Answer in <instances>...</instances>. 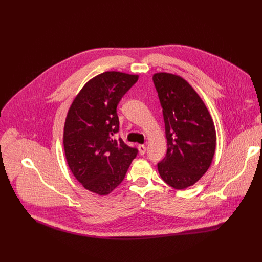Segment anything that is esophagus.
<instances>
[{
    "instance_id": "esophagus-1",
    "label": "esophagus",
    "mask_w": 262,
    "mask_h": 262,
    "mask_svg": "<svg viewBox=\"0 0 262 262\" xmlns=\"http://www.w3.org/2000/svg\"><path fill=\"white\" fill-rule=\"evenodd\" d=\"M138 149H139V154L141 156H144L145 152H146V146L145 145H139L138 146Z\"/></svg>"
}]
</instances>
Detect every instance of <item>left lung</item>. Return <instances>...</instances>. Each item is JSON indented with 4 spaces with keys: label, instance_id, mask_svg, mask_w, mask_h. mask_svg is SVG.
Here are the masks:
<instances>
[{
    "label": "left lung",
    "instance_id": "8db88e82",
    "mask_svg": "<svg viewBox=\"0 0 262 262\" xmlns=\"http://www.w3.org/2000/svg\"><path fill=\"white\" fill-rule=\"evenodd\" d=\"M152 80L163 107L168 147L158 170L167 184L183 190L196 183L211 164L214 124L205 103L184 79L158 72Z\"/></svg>",
    "mask_w": 262,
    "mask_h": 262
}]
</instances>
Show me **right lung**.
<instances>
[{
  "instance_id": "obj_1",
  "label": "right lung",
  "mask_w": 262,
  "mask_h": 262,
  "mask_svg": "<svg viewBox=\"0 0 262 262\" xmlns=\"http://www.w3.org/2000/svg\"><path fill=\"white\" fill-rule=\"evenodd\" d=\"M137 74L105 71L88 81L73 99L64 124L63 145L70 171L100 196L122 182L138 149L127 146L119 130L117 105L138 81Z\"/></svg>"
}]
</instances>
